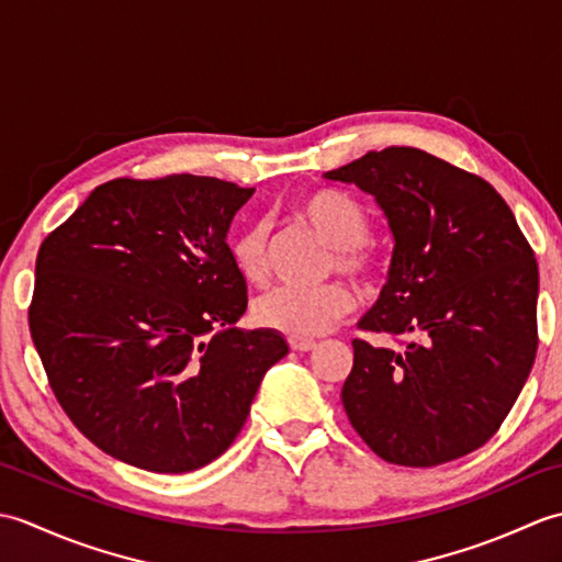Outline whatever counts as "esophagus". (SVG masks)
Returning a JSON list of instances; mask_svg holds the SVG:
<instances>
[{
  "label": "esophagus",
  "mask_w": 562,
  "mask_h": 562,
  "mask_svg": "<svg viewBox=\"0 0 562 562\" xmlns=\"http://www.w3.org/2000/svg\"><path fill=\"white\" fill-rule=\"evenodd\" d=\"M290 348L294 352H312L316 348V340H290Z\"/></svg>",
  "instance_id": "34e87169"
}]
</instances>
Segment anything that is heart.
<instances>
[{
	"instance_id": "b5f03b06",
	"label": "heart",
	"mask_w": 562,
	"mask_h": 562,
	"mask_svg": "<svg viewBox=\"0 0 562 562\" xmlns=\"http://www.w3.org/2000/svg\"><path fill=\"white\" fill-rule=\"evenodd\" d=\"M296 224L330 248L328 270L355 282H372L379 258L372 234V214L360 200L336 188H321L300 198L292 207ZM270 229L266 222H250L229 241L236 272L250 284H266L270 274ZM355 308V296L342 284L316 290H272L254 304V321L294 340H312L336 328Z\"/></svg>"
}]
</instances>
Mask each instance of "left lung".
Instances as JSON below:
<instances>
[{"label": "left lung", "instance_id": "8db88e82", "mask_svg": "<svg viewBox=\"0 0 562 562\" xmlns=\"http://www.w3.org/2000/svg\"><path fill=\"white\" fill-rule=\"evenodd\" d=\"M328 181L360 186L396 238L389 282L360 321L342 405L376 457L429 469L481 449L536 360L539 266L509 205L481 176L389 147Z\"/></svg>", "mask_w": 562, "mask_h": 562}]
</instances>
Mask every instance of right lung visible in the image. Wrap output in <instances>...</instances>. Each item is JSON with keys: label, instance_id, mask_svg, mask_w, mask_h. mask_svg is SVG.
Here are the masks:
<instances>
[{"label": "right lung", "instance_id": "1", "mask_svg": "<svg viewBox=\"0 0 562 562\" xmlns=\"http://www.w3.org/2000/svg\"><path fill=\"white\" fill-rule=\"evenodd\" d=\"M250 195L207 176L113 178L41 244L31 338L57 403L109 457L202 469L288 355L278 333L232 328L248 296L226 232Z\"/></svg>", "mask_w": 562, "mask_h": 562}]
</instances>
